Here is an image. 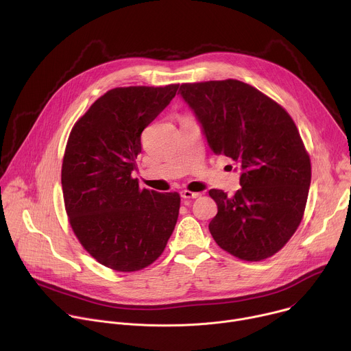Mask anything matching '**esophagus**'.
Listing matches in <instances>:
<instances>
[{
  "label": "esophagus",
  "instance_id": "1",
  "mask_svg": "<svg viewBox=\"0 0 351 351\" xmlns=\"http://www.w3.org/2000/svg\"><path fill=\"white\" fill-rule=\"evenodd\" d=\"M182 198H197L199 195V193H193V191H189V190H183L180 193Z\"/></svg>",
  "mask_w": 351,
  "mask_h": 351
}]
</instances>
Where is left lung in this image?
Segmentation results:
<instances>
[{"mask_svg": "<svg viewBox=\"0 0 351 351\" xmlns=\"http://www.w3.org/2000/svg\"><path fill=\"white\" fill-rule=\"evenodd\" d=\"M183 101L210 148L237 162L233 197L210 190L218 214L210 222L217 244L245 261L274 256L302 222L311 164L290 115L247 83L228 79L184 83Z\"/></svg>", "mask_w": 351, "mask_h": 351, "instance_id": "8db88e82", "label": "left lung"}]
</instances>
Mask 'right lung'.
I'll use <instances>...</instances> for the list:
<instances>
[{"label":"right lung","instance_id":"1","mask_svg":"<svg viewBox=\"0 0 351 351\" xmlns=\"http://www.w3.org/2000/svg\"><path fill=\"white\" fill-rule=\"evenodd\" d=\"M178 88H112L69 134L61 175L66 214L88 254L111 269L133 272L153 264L175 229L180 195L140 189L132 175L141 132Z\"/></svg>","mask_w":351,"mask_h":351}]
</instances>
